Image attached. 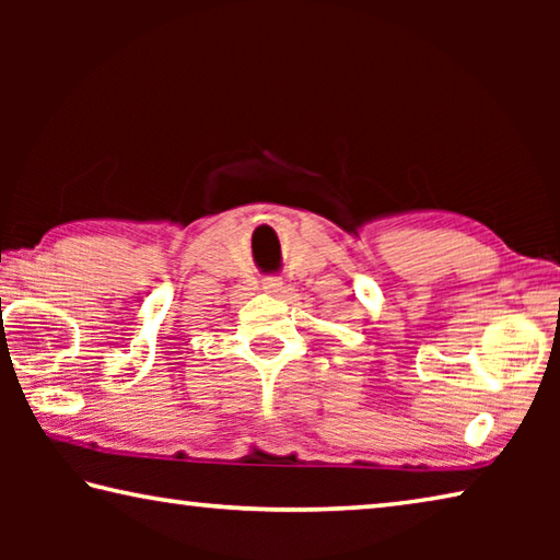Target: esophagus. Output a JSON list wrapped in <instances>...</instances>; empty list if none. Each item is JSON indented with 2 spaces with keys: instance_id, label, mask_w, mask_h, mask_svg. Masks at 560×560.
<instances>
[{
  "instance_id": "1",
  "label": "esophagus",
  "mask_w": 560,
  "mask_h": 560,
  "mask_svg": "<svg viewBox=\"0 0 560 560\" xmlns=\"http://www.w3.org/2000/svg\"><path fill=\"white\" fill-rule=\"evenodd\" d=\"M283 289H287V287H283V281L279 277H269L267 281H264V291L273 293V296H281Z\"/></svg>"
}]
</instances>
